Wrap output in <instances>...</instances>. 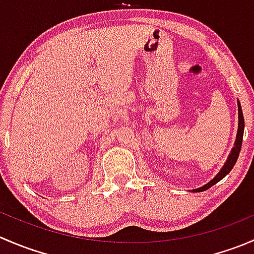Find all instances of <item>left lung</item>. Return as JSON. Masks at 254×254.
I'll use <instances>...</instances> for the list:
<instances>
[{"instance_id": "left-lung-1", "label": "left lung", "mask_w": 254, "mask_h": 254, "mask_svg": "<svg viewBox=\"0 0 254 254\" xmlns=\"http://www.w3.org/2000/svg\"><path fill=\"white\" fill-rule=\"evenodd\" d=\"M237 107H238V129H237V135H236V140H235L234 143V147H232L231 152H230L229 157H227L226 162L224 163L221 170L219 171L216 176L206 183L205 186L200 187V188H196L193 189V193H199V191H204L206 189H209L210 187H212L214 184H216L217 182L221 181L224 177H226L231 172V170L234 168V166L236 165V161L238 158V155H240V151H241V146H242V139H243V130H245V119H243V113H242V108H241V103L240 101H237Z\"/></svg>"}]
</instances>
